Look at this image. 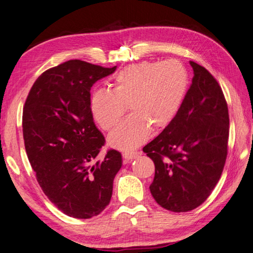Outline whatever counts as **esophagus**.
<instances>
[{"instance_id":"esophagus-1","label":"esophagus","mask_w":253,"mask_h":253,"mask_svg":"<svg viewBox=\"0 0 253 253\" xmlns=\"http://www.w3.org/2000/svg\"><path fill=\"white\" fill-rule=\"evenodd\" d=\"M137 155H138V153L137 152H133V151L124 152L123 153V158H124V159H125V162H129L132 159H135V158L137 157Z\"/></svg>"}]
</instances>
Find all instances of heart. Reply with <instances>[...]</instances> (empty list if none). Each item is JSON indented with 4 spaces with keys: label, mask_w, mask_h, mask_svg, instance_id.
I'll list each match as a JSON object with an SVG mask.
<instances>
[{
    "label": "heart",
    "mask_w": 253,
    "mask_h": 253,
    "mask_svg": "<svg viewBox=\"0 0 253 253\" xmlns=\"http://www.w3.org/2000/svg\"><path fill=\"white\" fill-rule=\"evenodd\" d=\"M112 90L100 88L91 97V112L102 129L111 131L128 110L131 116L113 131L108 142L131 150L152 130H161L174 120L190 86V74L181 61H142L130 64L112 79Z\"/></svg>",
    "instance_id": "heart-1"
}]
</instances>
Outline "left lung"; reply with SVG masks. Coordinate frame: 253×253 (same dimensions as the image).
<instances>
[{
  "label": "left lung",
  "instance_id": "obj_1",
  "mask_svg": "<svg viewBox=\"0 0 253 253\" xmlns=\"http://www.w3.org/2000/svg\"><path fill=\"white\" fill-rule=\"evenodd\" d=\"M194 71L180 111L159 136L143 147L155 163L149 186L163 209L181 212L203 204L224 170L229 137V114L218 82L204 67Z\"/></svg>",
  "mask_w": 253,
  "mask_h": 253
}]
</instances>
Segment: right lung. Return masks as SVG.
<instances>
[{
    "label": "right lung",
    "instance_id": "right-lung-1",
    "mask_svg": "<svg viewBox=\"0 0 253 253\" xmlns=\"http://www.w3.org/2000/svg\"><path fill=\"white\" fill-rule=\"evenodd\" d=\"M116 67L69 60L44 71L32 86L23 110L25 149L49 201L64 214L87 219L110 204L122 155L105 143L91 112L90 90Z\"/></svg>",
    "mask_w": 253,
    "mask_h": 253
}]
</instances>
